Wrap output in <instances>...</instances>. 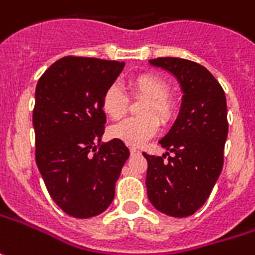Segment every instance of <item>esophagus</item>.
<instances>
[{"instance_id":"obj_1","label":"esophagus","mask_w":255,"mask_h":255,"mask_svg":"<svg viewBox=\"0 0 255 255\" xmlns=\"http://www.w3.org/2000/svg\"><path fill=\"white\" fill-rule=\"evenodd\" d=\"M129 152H131V155L141 154V151H139V149H136V148H131V149H129Z\"/></svg>"}]
</instances>
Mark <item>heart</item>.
<instances>
[{"label": "heart", "instance_id": "obj_1", "mask_svg": "<svg viewBox=\"0 0 255 255\" xmlns=\"http://www.w3.org/2000/svg\"><path fill=\"white\" fill-rule=\"evenodd\" d=\"M129 87L135 94L148 99L144 106V114L148 116L124 120L111 127L110 134L113 138L120 139L129 146H139L159 131V121L156 119L157 117L162 123H168L172 119L173 103L166 97V83L154 75L136 76L131 79ZM101 106L109 117L120 120L124 117L127 111V97L117 84H113L104 93ZM149 112H154L157 117L149 115Z\"/></svg>", "mask_w": 255, "mask_h": 255}]
</instances>
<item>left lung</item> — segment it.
Instances as JSON below:
<instances>
[{"mask_svg": "<svg viewBox=\"0 0 255 255\" xmlns=\"http://www.w3.org/2000/svg\"><path fill=\"white\" fill-rule=\"evenodd\" d=\"M149 65L176 79L182 101L171 129L159 139L166 152L162 156L144 154L148 161L146 193L161 213L186 217L203 206L223 168L229 132L226 94L199 63L158 57L151 59Z\"/></svg>", "mask_w": 255, "mask_h": 255, "instance_id": "left-lung-1", "label": "left lung"}]
</instances>
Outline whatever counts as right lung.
Returning a JSON list of instances; mask_svg holds the SVG:
<instances>
[{
  "instance_id": "1",
  "label": "right lung",
  "mask_w": 255,
  "mask_h": 255,
  "mask_svg": "<svg viewBox=\"0 0 255 255\" xmlns=\"http://www.w3.org/2000/svg\"><path fill=\"white\" fill-rule=\"evenodd\" d=\"M124 63L66 56L40 76L35 90V159L49 195L65 213L87 219L103 213L129 156L120 139L101 142V100Z\"/></svg>"
}]
</instances>
